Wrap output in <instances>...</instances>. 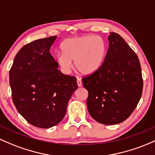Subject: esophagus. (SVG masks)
<instances>
[{"instance_id":"34e87169","label":"esophagus","mask_w":155,"mask_h":155,"mask_svg":"<svg viewBox=\"0 0 155 155\" xmlns=\"http://www.w3.org/2000/svg\"><path fill=\"white\" fill-rule=\"evenodd\" d=\"M76 82H77L78 87H81V85H82V82H81V81L79 79H77V80H76Z\"/></svg>"}]
</instances>
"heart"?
Listing matches in <instances>:
<instances>
[{"label":"heart","instance_id":"1","mask_svg":"<svg viewBox=\"0 0 155 155\" xmlns=\"http://www.w3.org/2000/svg\"><path fill=\"white\" fill-rule=\"evenodd\" d=\"M62 54L56 58L58 67L68 74L74 62L75 68L83 76H91L102 67L107 55L106 42L101 37L86 35L64 40L60 45Z\"/></svg>","mask_w":155,"mask_h":155}]
</instances>
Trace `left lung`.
<instances>
[{"mask_svg": "<svg viewBox=\"0 0 155 155\" xmlns=\"http://www.w3.org/2000/svg\"><path fill=\"white\" fill-rule=\"evenodd\" d=\"M102 67L82 79L88 91L87 106L98 123L118 124L135 110L140 99L143 79L138 57L120 35L111 32Z\"/></svg>", "mask_w": 155, "mask_h": 155, "instance_id": "1", "label": "left lung"}]
</instances>
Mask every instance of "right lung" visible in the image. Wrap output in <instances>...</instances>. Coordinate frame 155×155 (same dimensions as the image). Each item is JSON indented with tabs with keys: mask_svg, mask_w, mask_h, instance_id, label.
Here are the masks:
<instances>
[{
	"mask_svg": "<svg viewBox=\"0 0 155 155\" xmlns=\"http://www.w3.org/2000/svg\"><path fill=\"white\" fill-rule=\"evenodd\" d=\"M56 39L50 37L26 44L16 54L9 71L15 106L28 123L39 128L58 124L78 88L76 77L62 74L51 55Z\"/></svg>",
	"mask_w": 155,
	"mask_h": 155,
	"instance_id": "right-lung-1",
	"label": "right lung"
}]
</instances>
